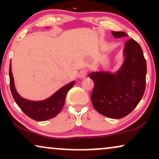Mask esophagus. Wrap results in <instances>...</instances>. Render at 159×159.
Masks as SVG:
<instances>
[{
  "label": "esophagus",
  "mask_w": 159,
  "mask_h": 159,
  "mask_svg": "<svg viewBox=\"0 0 159 159\" xmlns=\"http://www.w3.org/2000/svg\"><path fill=\"white\" fill-rule=\"evenodd\" d=\"M87 72L86 70H82L80 72V73L78 74V78H80V79H84V78H85L87 77Z\"/></svg>",
  "instance_id": "1"
}]
</instances>
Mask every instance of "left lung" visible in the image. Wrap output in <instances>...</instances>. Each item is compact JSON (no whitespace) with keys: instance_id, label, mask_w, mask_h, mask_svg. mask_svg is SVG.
Returning <instances> with one entry per match:
<instances>
[{"instance_id":"obj_1","label":"left lung","mask_w":159,"mask_h":159,"mask_svg":"<svg viewBox=\"0 0 159 159\" xmlns=\"http://www.w3.org/2000/svg\"><path fill=\"white\" fill-rule=\"evenodd\" d=\"M114 38L127 36L122 31H112ZM123 62L116 72H93L94 82L91 102L99 114L120 119L135 108L143 97L146 87L147 63L140 45L131 39L125 43Z\"/></svg>"}]
</instances>
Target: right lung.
Listing matches in <instances>:
<instances>
[{
    "label": "right lung",
    "mask_w": 159,
    "mask_h": 159,
    "mask_svg": "<svg viewBox=\"0 0 159 159\" xmlns=\"http://www.w3.org/2000/svg\"><path fill=\"white\" fill-rule=\"evenodd\" d=\"M9 75L10 90L16 104L27 116L36 121H45L52 119L59 114L64 105L67 93L75 84V81H73L62 87L50 97L41 101H32L21 97L18 93L14 83L11 61Z\"/></svg>",
    "instance_id": "obj_1"
}]
</instances>
